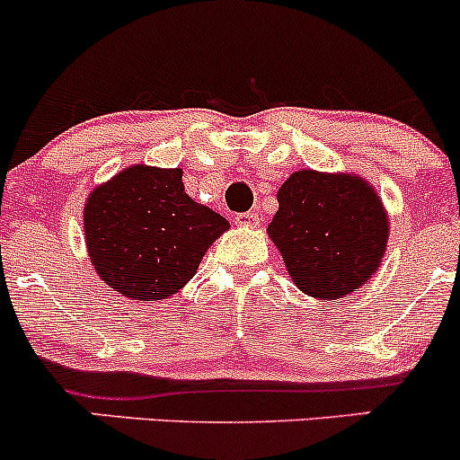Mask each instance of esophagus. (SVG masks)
I'll return each instance as SVG.
<instances>
[{
    "mask_svg": "<svg viewBox=\"0 0 460 460\" xmlns=\"http://www.w3.org/2000/svg\"><path fill=\"white\" fill-rule=\"evenodd\" d=\"M234 221L239 226H259V215L254 210H248V212H239V215L234 217Z\"/></svg>",
    "mask_w": 460,
    "mask_h": 460,
    "instance_id": "34e87169",
    "label": "esophagus"
}]
</instances>
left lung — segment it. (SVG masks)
<instances>
[{
  "mask_svg": "<svg viewBox=\"0 0 460 460\" xmlns=\"http://www.w3.org/2000/svg\"><path fill=\"white\" fill-rule=\"evenodd\" d=\"M268 232L299 290L336 301L376 272L387 217L363 179L299 170L279 190Z\"/></svg>",
  "mask_w": 460,
  "mask_h": 460,
  "instance_id": "left-lung-1",
  "label": "left lung"
}]
</instances>
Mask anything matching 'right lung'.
I'll return each instance as SVG.
<instances>
[{"mask_svg":"<svg viewBox=\"0 0 460 460\" xmlns=\"http://www.w3.org/2000/svg\"><path fill=\"white\" fill-rule=\"evenodd\" d=\"M84 230L99 277L121 296H172L228 221L183 192L181 170L132 165L93 190Z\"/></svg>","mask_w":460,"mask_h":460,"instance_id":"right-lung-1","label":"right lung"}]
</instances>
